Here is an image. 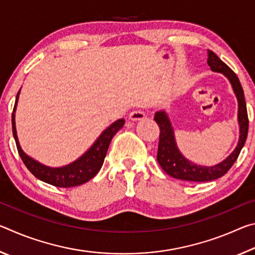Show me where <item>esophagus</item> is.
Masks as SVG:
<instances>
[{"label": "esophagus", "mask_w": 255, "mask_h": 255, "mask_svg": "<svg viewBox=\"0 0 255 255\" xmlns=\"http://www.w3.org/2000/svg\"><path fill=\"white\" fill-rule=\"evenodd\" d=\"M145 117H146L145 112L140 109L133 110L130 112V114H129V118H130L131 120H135V122H137V120H143Z\"/></svg>", "instance_id": "34e87169"}]
</instances>
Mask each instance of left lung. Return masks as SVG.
Instances as JSON below:
<instances>
[{"instance_id":"1","label":"left lung","mask_w":255,"mask_h":255,"mask_svg":"<svg viewBox=\"0 0 255 255\" xmlns=\"http://www.w3.org/2000/svg\"><path fill=\"white\" fill-rule=\"evenodd\" d=\"M207 63L210 66L211 71L223 73L228 80H230L232 88L239 101V119L240 125V139L236 148L226 159L222 163L216 164L214 166H201L190 162L185 158L176 146L174 131L166 112L163 110L157 111L155 114L154 120L156 122L159 127V140H158V149H157V162L165 173L171 175L172 178L185 180V181H195V182H206V181L216 180L222 178L226 174L228 170L233 166V164L239 157L242 148L245 144L249 131V118L247 103H245L243 88L240 83L239 77L228 67L223 60L216 55L214 51L208 50V59Z\"/></svg>"}]
</instances>
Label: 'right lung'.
Returning <instances> with one entry per match:
<instances>
[{"label": "right lung", "instance_id": "obj_1", "mask_svg": "<svg viewBox=\"0 0 255 255\" xmlns=\"http://www.w3.org/2000/svg\"><path fill=\"white\" fill-rule=\"evenodd\" d=\"M20 91L16 94L13 112H12V131L15 139L16 148L21 159H22L24 165L37 179L44 181L46 183L59 188H72L77 187L88 181L91 180L93 176L100 171L103 161H105L108 147H109L110 141L119 129H122L125 119H119L114 124H111L105 131H103L98 139L96 140L88 152H85L80 158H77L75 162H73L68 165L62 167H49L44 164L37 162L36 159L31 158L25 154L19 144L18 136H16L15 129V108L18 103Z\"/></svg>", "mask_w": 255, "mask_h": 255}]
</instances>
